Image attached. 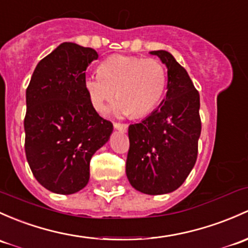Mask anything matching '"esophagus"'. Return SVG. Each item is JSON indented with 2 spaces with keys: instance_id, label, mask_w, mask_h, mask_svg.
Segmentation results:
<instances>
[{
  "instance_id": "1",
  "label": "esophagus",
  "mask_w": 248,
  "mask_h": 248,
  "mask_svg": "<svg viewBox=\"0 0 248 248\" xmlns=\"http://www.w3.org/2000/svg\"><path fill=\"white\" fill-rule=\"evenodd\" d=\"M114 127H115L116 129H119V131H122V132H126L127 128H128V126H127L126 124H121V122H114Z\"/></svg>"
}]
</instances>
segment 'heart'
<instances>
[{"mask_svg": "<svg viewBox=\"0 0 248 248\" xmlns=\"http://www.w3.org/2000/svg\"><path fill=\"white\" fill-rule=\"evenodd\" d=\"M166 71L155 59L111 56L100 65V72L87 75L84 88L93 109L103 113L117 95L111 107L116 115L140 117L160 103L166 90Z\"/></svg>", "mask_w": 248, "mask_h": 248, "instance_id": "b5f03b06", "label": "heart"}]
</instances>
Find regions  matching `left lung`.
<instances>
[{
    "instance_id": "obj_1",
    "label": "left lung",
    "mask_w": 248,
    "mask_h": 248,
    "mask_svg": "<svg viewBox=\"0 0 248 248\" xmlns=\"http://www.w3.org/2000/svg\"><path fill=\"white\" fill-rule=\"evenodd\" d=\"M168 67V93L158 109L128 127L126 174L135 190L163 195L178 189L197 159L200 93L168 51H151Z\"/></svg>"
}]
</instances>
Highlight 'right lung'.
<instances>
[{
  "label": "right lung",
  "mask_w": 248,
  "mask_h": 248,
  "mask_svg": "<svg viewBox=\"0 0 248 248\" xmlns=\"http://www.w3.org/2000/svg\"><path fill=\"white\" fill-rule=\"evenodd\" d=\"M95 49L62 43L36 65L26 90L25 152L35 179L61 195L79 191L90 178V159L113 133L84 88Z\"/></svg>",
  "instance_id": "right-lung-1"
}]
</instances>
